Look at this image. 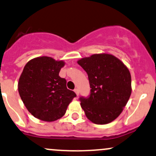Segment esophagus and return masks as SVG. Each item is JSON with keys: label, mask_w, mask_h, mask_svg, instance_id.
I'll return each mask as SVG.
<instances>
[{"label": "esophagus", "mask_w": 156, "mask_h": 156, "mask_svg": "<svg viewBox=\"0 0 156 156\" xmlns=\"http://www.w3.org/2000/svg\"><path fill=\"white\" fill-rule=\"evenodd\" d=\"M74 91H75V93H76V95L78 96V95H79V90H78V89H77V88L75 89Z\"/></svg>", "instance_id": "obj_1"}]
</instances>
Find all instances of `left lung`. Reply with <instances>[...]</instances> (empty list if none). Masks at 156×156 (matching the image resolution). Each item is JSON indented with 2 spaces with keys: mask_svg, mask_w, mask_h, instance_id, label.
Listing matches in <instances>:
<instances>
[{
  "mask_svg": "<svg viewBox=\"0 0 156 156\" xmlns=\"http://www.w3.org/2000/svg\"><path fill=\"white\" fill-rule=\"evenodd\" d=\"M90 85L89 98H80L87 118L96 124L113 121L122 112L132 92L131 75L126 65L107 53L78 60Z\"/></svg>",
  "mask_w": 156,
  "mask_h": 156,
  "instance_id": "left-lung-1",
  "label": "left lung"
}]
</instances>
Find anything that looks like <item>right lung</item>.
<instances>
[{
    "mask_svg": "<svg viewBox=\"0 0 156 156\" xmlns=\"http://www.w3.org/2000/svg\"><path fill=\"white\" fill-rule=\"evenodd\" d=\"M64 61L41 56L30 60L18 81V92L25 107L34 117L55 121L66 113L76 94L66 88V81L59 76Z\"/></svg>",
    "mask_w": 156,
    "mask_h": 156,
    "instance_id": "add662e5",
    "label": "right lung"
}]
</instances>
